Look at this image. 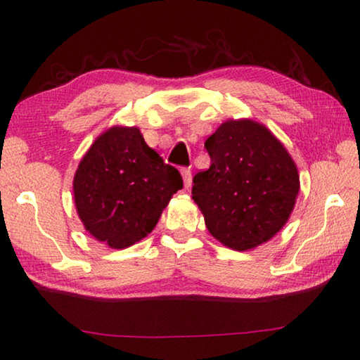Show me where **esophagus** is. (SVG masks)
I'll list each match as a JSON object with an SVG mask.
<instances>
[{
    "label": "esophagus",
    "mask_w": 360,
    "mask_h": 360,
    "mask_svg": "<svg viewBox=\"0 0 360 360\" xmlns=\"http://www.w3.org/2000/svg\"><path fill=\"white\" fill-rule=\"evenodd\" d=\"M181 174H182V179H184V186L186 187H191V184H192V172H191V168H181Z\"/></svg>",
    "instance_id": "esophagus-1"
}]
</instances>
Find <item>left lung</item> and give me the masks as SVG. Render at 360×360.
I'll use <instances>...</instances> for the list:
<instances>
[{
  "mask_svg": "<svg viewBox=\"0 0 360 360\" xmlns=\"http://www.w3.org/2000/svg\"><path fill=\"white\" fill-rule=\"evenodd\" d=\"M206 172L193 176L192 195L210 233L248 251L288 222L300 188L294 160L264 125L229 120L206 139Z\"/></svg>",
  "mask_w": 360,
  "mask_h": 360,
  "instance_id": "1",
  "label": "left lung"
}]
</instances>
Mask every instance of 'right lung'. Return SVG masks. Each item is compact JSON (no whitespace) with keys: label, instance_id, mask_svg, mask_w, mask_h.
Returning a JSON list of instances; mask_svg holds the SVG:
<instances>
[{"label":"right lung","instance_id":"1","mask_svg":"<svg viewBox=\"0 0 360 360\" xmlns=\"http://www.w3.org/2000/svg\"><path fill=\"white\" fill-rule=\"evenodd\" d=\"M72 188L89 233L124 249L154 230L172 195L182 188V178L135 127H112L84 155Z\"/></svg>","mask_w":360,"mask_h":360}]
</instances>
